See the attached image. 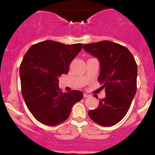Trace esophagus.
Here are the masks:
<instances>
[{"mask_svg":"<svg viewBox=\"0 0 155 155\" xmlns=\"http://www.w3.org/2000/svg\"><path fill=\"white\" fill-rule=\"evenodd\" d=\"M90 95H88V94H87V93H84V97H90Z\"/></svg>","mask_w":155,"mask_h":155,"instance_id":"obj_1","label":"esophagus"}]
</instances>
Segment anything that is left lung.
Segmentation results:
<instances>
[{"label": "left lung", "instance_id": "left-lung-1", "mask_svg": "<svg viewBox=\"0 0 155 155\" xmlns=\"http://www.w3.org/2000/svg\"><path fill=\"white\" fill-rule=\"evenodd\" d=\"M83 46L87 52L100 62L98 81L106 92V97L100 99L97 108L88 114L101 125H114L125 116L136 93V60L127 48L109 41Z\"/></svg>", "mask_w": 155, "mask_h": 155}]
</instances>
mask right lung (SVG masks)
<instances>
[{
  "instance_id": "obj_1",
  "label": "right lung",
  "mask_w": 155,
  "mask_h": 155,
  "mask_svg": "<svg viewBox=\"0 0 155 155\" xmlns=\"http://www.w3.org/2000/svg\"><path fill=\"white\" fill-rule=\"evenodd\" d=\"M82 44L65 45L44 41L30 47L19 67L22 94L29 111L38 122L54 126L68 118L72 106L83 97L79 90L63 92L59 77L82 49Z\"/></svg>"
}]
</instances>
